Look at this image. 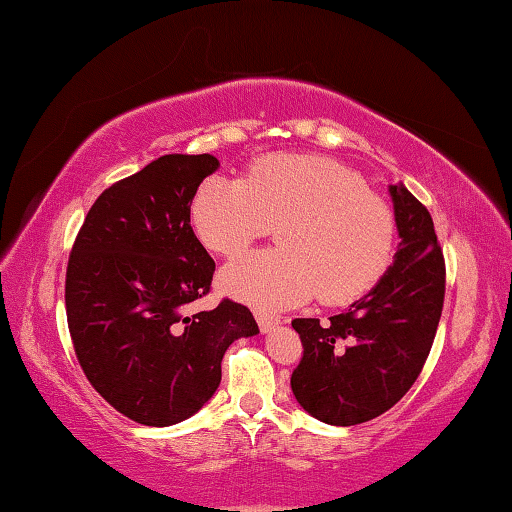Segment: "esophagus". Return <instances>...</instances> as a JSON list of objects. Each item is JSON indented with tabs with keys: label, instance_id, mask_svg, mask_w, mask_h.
<instances>
[{
	"label": "esophagus",
	"instance_id": "34e87169",
	"mask_svg": "<svg viewBox=\"0 0 512 512\" xmlns=\"http://www.w3.org/2000/svg\"><path fill=\"white\" fill-rule=\"evenodd\" d=\"M256 322H258V326H261L263 333H270L272 329H276V326L281 324V317L270 315L265 311H256Z\"/></svg>",
	"mask_w": 512,
	"mask_h": 512
}]
</instances>
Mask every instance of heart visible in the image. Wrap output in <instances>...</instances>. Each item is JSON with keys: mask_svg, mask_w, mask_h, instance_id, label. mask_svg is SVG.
I'll use <instances>...</instances> for the list:
<instances>
[{"mask_svg": "<svg viewBox=\"0 0 512 512\" xmlns=\"http://www.w3.org/2000/svg\"><path fill=\"white\" fill-rule=\"evenodd\" d=\"M208 251L236 256L279 224L281 247L254 251L220 274L226 295L258 308L313 299L345 306L388 270L397 217L349 167L313 154H267L240 181L206 179L190 206Z\"/></svg>", "mask_w": 512, "mask_h": 512, "instance_id": "b5f03b06", "label": "heart"}]
</instances>
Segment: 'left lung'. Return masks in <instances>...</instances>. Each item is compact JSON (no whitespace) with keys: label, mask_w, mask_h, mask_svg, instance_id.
Instances as JSON below:
<instances>
[{"label":"left lung","mask_w":512,"mask_h":512,"mask_svg":"<svg viewBox=\"0 0 512 512\" xmlns=\"http://www.w3.org/2000/svg\"><path fill=\"white\" fill-rule=\"evenodd\" d=\"M390 195L401 238L390 270L326 324L292 320L304 347L292 392L306 413L333 426L370 422L406 395L429 358L445 304V256L431 213L404 186H390Z\"/></svg>","instance_id":"8db88e82"}]
</instances>
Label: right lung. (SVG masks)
<instances>
[{"label": "right lung", "mask_w": 512, "mask_h": 512, "mask_svg": "<svg viewBox=\"0 0 512 512\" xmlns=\"http://www.w3.org/2000/svg\"><path fill=\"white\" fill-rule=\"evenodd\" d=\"M220 161L167 154L97 197L65 272L67 329L83 374L117 413L145 426L188 420L222 381L233 340L258 333L247 306L211 292L213 258L190 226L192 197Z\"/></svg>", "instance_id": "add662e5"}]
</instances>
